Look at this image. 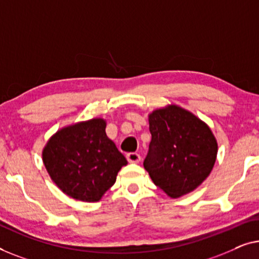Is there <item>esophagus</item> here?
Masks as SVG:
<instances>
[{
  "instance_id": "esophagus-1",
  "label": "esophagus",
  "mask_w": 259,
  "mask_h": 259,
  "mask_svg": "<svg viewBox=\"0 0 259 259\" xmlns=\"http://www.w3.org/2000/svg\"><path fill=\"white\" fill-rule=\"evenodd\" d=\"M126 159L129 163H138L141 161V156L137 152H129V154H126Z\"/></svg>"
}]
</instances>
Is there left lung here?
Returning a JSON list of instances; mask_svg holds the SVG:
<instances>
[{"instance_id":"8db88e82","label":"left lung","mask_w":259,"mask_h":259,"mask_svg":"<svg viewBox=\"0 0 259 259\" xmlns=\"http://www.w3.org/2000/svg\"><path fill=\"white\" fill-rule=\"evenodd\" d=\"M151 142L143 165L154 183L170 197L195 190L209 176L217 142L209 126L177 105L149 116Z\"/></svg>"}]
</instances>
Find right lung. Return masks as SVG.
<instances>
[{"instance_id":"obj_1","label":"right lung","mask_w":259,"mask_h":259,"mask_svg":"<svg viewBox=\"0 0 259 259\" xmlns=\"http://www.w3.org/2000/svg\"><path fill=\"white\" fill-rule=\"evenodd\" d=\"M43 163L64 194L97 202L114 185L126 159L107 137L103 119L94 118L57 131L43 150Z\"/></svg>"}]
</instances>
